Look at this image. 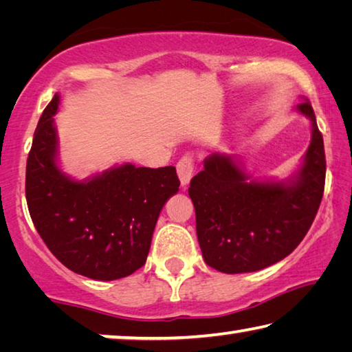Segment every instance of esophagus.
I'll return each mask as SVG.
<instances>
[{
  "mask_svg": "<svg viewBox=\"0 0 352 352\" xmlns=\"http://www.w3.org/2000/svg\"><path fill=\"white\" fill-rule=\"evenodd\" d=\"M194 170H195L194 160L190 158L189 155H184V157H182L180 160H178L177 172H178V177H180L182 186H186V184L189 183V180L194 175Z\"/></svg>",
  "mask_w": 352,
  "mask_h": 352,
  "instance_id": "esophagus-1",
  "label": "esophagus"
}]
</instances>
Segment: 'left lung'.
I'll list each match as a JSON object with an SVG mask.
<instances>
[{
    "label": "left lung",
    "instance_id": "1",
    "mask_svg": "<svg viewBox=\"0 0 352 352\" xmlns=\"http://www.w3.org/2000/svg\"><path fill=\"white\" fill-rule=\"evenodd\" d=\"M311 119L305 164L290 184L248 182L228 155L212 153L192 177L189 197L205 262L222 273L265 269L305 239L323 199L326 157L311 102L298 105Z\"/></svg>",
    "mask_w": 352,
    "mask_h": 352
}]
</instances>
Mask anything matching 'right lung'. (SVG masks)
<instances>
[{
    "instance_id": "add662e5",
    "label": "right lung",
    "mask_w": 352,
    "mask_h": 352,
    "mask_svg": "<svg viewBox=\"0 0 352 352\" xmlns=\"http://www.w3.org/2000/svg\"><path fill=\"white\" fill-rule=\"evenodd\" d=\"M56 94L34 133L26 163V200L35 230L50 252L77 275L113 281L147 259L160 211L180 180L174 166L124 164L74 182L56 164Z\"/></svg>"
}]
</instances>
